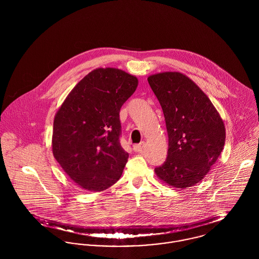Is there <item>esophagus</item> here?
Segmentation results:
<instances>
[{"mask_svg": "<svg viewBox=\"0 0 259 259\" xmlns=\"http://www.w3.org/2000/svg\"><path fill=\"white\" fill-rule=\"evenodd\" d=\"M144 146H145L144 143H141V144H139V145H135V146H134V150L137 151V152H139V151H141V150L143 149Z\"/></svg>", "mask_w": 259, "mask_h": 259, "instance_id": "1", "label": "esophagus"}]
</instances>
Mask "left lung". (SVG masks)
<instances>
[{"label":"left lung","instance_id":"1","mask_svg":"<svg viewBox=\"0 0 259 259\" xmlns=\"http://www.w3.org/2000/svg\"><path fill=\"white\" fill-rule=\"evenodd\" d=\"M148 83L163 111L168 136L167 157L154 168L171 187L198 184L215 164L225 143V126L209 98L180 72L151 74Z\"/></svg>","mask_w":259,"mask_h":259}]
</instances>
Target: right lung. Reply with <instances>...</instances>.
I'll list each match as a JSON object with an SVG mask.
<instances>
[{"label":"right lung","instance_id":"right-lung-1","mask_svg":"<svg viewBox=\"0 0 259 259\" xmlns=\"http://www.w3.org/2000/svg\"><path fill=\"white\" fill-rule=\"evenodd\" d=\"M136 75L98 68L70 92L54 118L52 150L80 188L99 192L120 178L128 153L119 144V110L136 92Z\"/></svg>","mask_w":259,"mask_h":259}]
</instances>
